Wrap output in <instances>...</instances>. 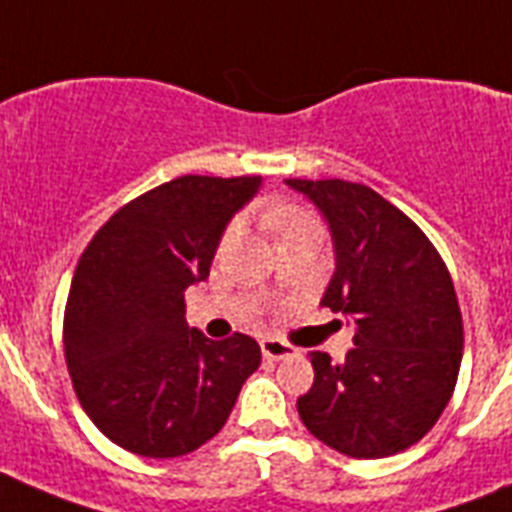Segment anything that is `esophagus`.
<instances>
[{
    "instance_id": "34e87169",
    "label": "esophagus",
    "mask_w": 512,
    "mask_h": 512,
    "mask_svg": "<svg viewBox=\"0 0 512 512\" xmlns=\"http://www.w3.org/2000/svg\"><path fill=\"white\" fill-rule=\"evenodd\" d=\"M260 348H263V356L268 358V361H284V358L297 356L295 345H289V342L279 340V337H265V340L260 342Z\"/></svg>"
}]
</instances>
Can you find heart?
Here are the masks:
<instances>
[{
    "mask_svg": "<svg viewBox=\"0 0 512 512\" xmlns=\"http://www.w3.org/2000/svg\"><path fill=\"white\" fill-rule=\"evenodd\" d=\"M263 223L279 236V241L289 239V236H297V233L321 231L319 217L313 215L311 209L300 207V204H279V201L265 204ZM236 236H239V223H231L223 233V244H231Z\"/></svg>",
    "mask_w": 512,
    "mask_h": 512,
    "instance_id": "heart-1",
    "label": "heart"
}]
</instances>
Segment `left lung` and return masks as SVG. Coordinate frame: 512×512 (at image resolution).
<instances>
[{
  "instance_id": "left-lung-1",
  "label": "left lung",
  "mask_w": 512,
  "mask_h": 512,
  "mask_svg": "<svg viewBox=\"0 0 512 512\" xmlns=\"http://www.w3.org/2000/svg\"><path fill=\"white\" fill-rule=\"evenodd\" d=\"M287 185L332 228L337 271L321 305L356 321L342 364L311 353L300 420L348 457L404 452L436 425L460 374L465 332L449 268L420 225L369 185L337 177Z\"/></svg>"
}]
</instances>
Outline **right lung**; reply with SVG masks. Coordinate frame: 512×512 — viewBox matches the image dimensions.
<instances>
[{
	"instance_id": "add662e5",
	"label": "right lung",
	"mask_w": 512,
	"mask_h": 512,
	"mask_svg": "<svg viewBox=\"0 0 512 512\" xmlns=\"http://www.w3.org/2000/svg\"><path fill=\"white\" fill-rule=\"evenodd\" d=\"M260 177L183 175L119 207L79 257L63 350L95 428L140 457H183L217 436L260 366V345L185 324V287L209 276L225 223Z\"/></svg>"
}]
</instances>
